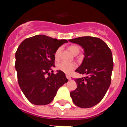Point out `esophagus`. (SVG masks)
<instances>
[{
	"label": "esophagus",
	"mask_w": 127,
	"mask_h": 127,
	"mask_svg": "<svg viewBox=\"0 0 127 127\" xmlns=\"http://www.w3.org/2000/svg\"><path fill=\"white\" fill-rule=\"evenodd\" d=\"M66 77H67V78L69 79V80H70V79H71V77H70L69 75H66Z\"/></svg>",
	"instance_id": "1"
}]
</instances>
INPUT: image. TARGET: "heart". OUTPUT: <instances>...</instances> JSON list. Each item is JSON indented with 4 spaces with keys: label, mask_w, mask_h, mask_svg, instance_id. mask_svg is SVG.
<instances>
[{
    "label": "heart",
    "mask_w": 127,
    "mask_h": 127,
    "mask_svg": "<svg viewBox=\"0 0 127 127\" xmlns=\"http://www.w3.org/2000/svg\"><path fill=\"white\" fill-rule=\"evenodd\" d=\"M69 50L71 51L72 53L76 55L79 53L80 49L78 46L76 45H72L69 47ZM60 53H61V48H58V50L56 51L55 53V58L56 60H58L60 57ZM77 65L75 63H67L65 62H60L57 65V68L58 70L63 72L65 74H70L76 68Z\"/></svg>",
    "instance_id": "1"
}]
</instances>
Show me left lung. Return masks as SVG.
I'll return each instance as SVG.
<instances>
[{
  "instance_id": "obj_1",
  "label": "left lung",
  "mask_w": 127,
  "mask_h": 127,
  "mask_svg": "<svg viewBox=\"0 0 127 127\" xmlns=\"http://www.w3.org/2000/svg\"><path fill=\"white\" fill-rule=\"evenodd\" d=\"M84 49V59L76 72L85 77L75 79L77 88L70 93L76 105L90 108L101 101L111 81L113 69L112 53L99 38L91 36L69 39Z\"/></svg>"
}]
</instances>
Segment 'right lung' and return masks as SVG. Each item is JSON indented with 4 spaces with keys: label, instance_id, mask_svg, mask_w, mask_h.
<instances>
[{
    "label": "right lung",
    "instance_id": "1",
    "mask_svg": "<svg viewBox=\"0 0 127 127\" xmlns=\"http://www.w3.org/2000/svg\"><path fill=\"white\" fill-rule=\"evenodd\" d=\"M67 42L65 39L36 35L25 39L18 48L15 54L18 81L32 104L41 105L51 103L59 88L68 81L64 72L57 70L55 74L51 69L55 67L56 51Z\"/></svg>",
    "mask_w": 127,
    "mask_h": 127
}]
</instances>
